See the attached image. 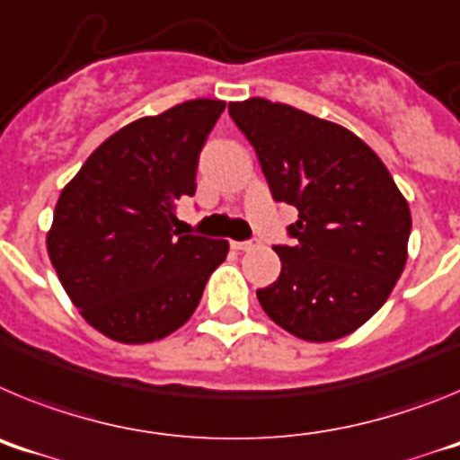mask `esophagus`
Segmentation results:
<instances>
[{"instance_id":"obj_1","label":"esophagus","mask_w":460,"mask_h":460,"mask_svg":"<svg viewBox=\"0 0 460 460\" xmlns=\"http://www.w3.org/2000/svg\"><path fill=\"white\" fill-rule=\"evenodd\" d=\"M258 239H251V242H233V249L234 251H251L258 246Z\"/></svg>"}]
</instances>
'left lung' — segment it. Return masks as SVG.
Masks as SVG:
<instances>
[{
	"label": "left lung",
	"mask_w": 460,
	"mask_h": 460,
	"mask_svg": "<svg viewBox=\"0 0 460 460\" xmlns=\"http://www.w3.org/2000/svg\"><path fill=\"white\" fill-rule=\"evenodd\" d=\"M255 147L276 202L295 205V246H276L280 276L258 290L279 327L311 343L343 339L387 302L403 274L408 200L352 131L267 99L227 105Z\"/></svg>",
	"instance_id": "8db88e82"
}]
</instances>
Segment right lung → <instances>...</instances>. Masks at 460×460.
Here are the masks:
<instances>
[{"mask_svg":"<svg viewBox=\"0 0 460 460\" xmlns=\"http://www.w3.org/2000/svg\"><path fill=\"white\" fill-rule=\"evenodd\" d=\"M223 108L195 99L126 124L57 200L48 255L80 315L108 339L140 345L177 332L226 260V239L174 230Z\"/></svg>","mask_w":460,"mask_h":460,"instance_id":"right-lung-1","label":"right lung"}]
</instances>
